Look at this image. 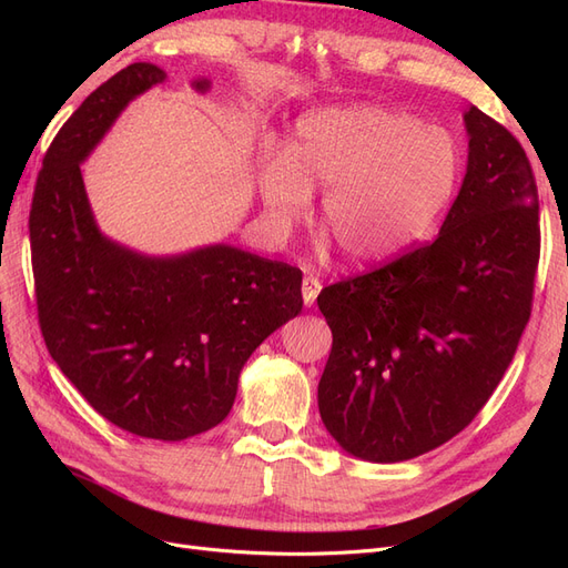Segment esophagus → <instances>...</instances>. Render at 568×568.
<instances>
[{
    "instance_id": "esophagus-1",
    "label": "esophagus",
    "mask_w": 568,
    "mask_h": 568,
    "mask_svg": "<svg viewBox=\"0 0 568 568\" xmlns=\"http://www.w3.org/2000/svg\"><path fill=\"white\" fill-rule=\"evenodd\" d=\"M303 303L305 305H313L317 301V294L322 288V282L317 277H313V274H307V277H303Z\"/></svg>"
}]
</instances>
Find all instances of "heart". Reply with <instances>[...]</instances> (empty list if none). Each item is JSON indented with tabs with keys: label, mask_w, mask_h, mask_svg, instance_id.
<instances>
[{
	"label": "heart",
	"mask_w": 568,
	"mask_h": 568,
	"mask_svg": "<svg viewBox=\"0 0 568 568\" xmlns=\"http://www.w3.org/2000/svg\"><path fill=\"white\" fill-rule=\"evenodd\" d=\"M455 136L417 115L359 104L303 118L288 153L261 161L272 236H286L324 189L320 220L343 257L372 265L405 251L434 225L459 182Z\"/></svg>",
	"instance_id": "1"
}]
</instances>
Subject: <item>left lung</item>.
<instances>
[{"label":"left lung","instance_id":"obj_1","mask_svg":"<svg viewBox=\"0 0 568 568\" xmlns=\"http://www.w3.org/2000/svg\"><path fill=\"white\" fill-rule=\"evenodd\" d=\"M469 161L432 244L317 296L332 353L320 415L343 450L403 462L438 448L500 384L530 317L540 203L524 146L471 106Z\"/></svg>","mask_w":568,"mask_h":568}]
</instances>
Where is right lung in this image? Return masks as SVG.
<instances>
[{
    "instance_id": "obj_1",
    "label": "right lung",
    "mask_w": 568,
    "mask_h": 568,
    "mask_svg": "<svg viewBox=\"0 0 568 568\" xmlns=\"http://www.w3.org/2000/svg\"><path fill=\"white\" fill-rule=\"evenodd\" d=\"M163 80L132 63L82 101L44 153L28 227L40 329L61 372L123 432L184 440L230 415L251 353L301 313L303 274L225 244L149 257L97 230L80 163Z\"/></svg>"
}]
</instances>
